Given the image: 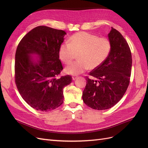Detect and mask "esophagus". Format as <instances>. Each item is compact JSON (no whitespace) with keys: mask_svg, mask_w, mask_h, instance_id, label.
Returning a JSON list of instances; mask_svg holds the SVG:
<instances>
[{"mask_svg":"<svg viewBox=\"0 0 148 148\" xmlns=\"http://www.w3.org/2000/svg\"><path fill=\"white\" fill-rule=\"evenodd\" d=\"M77 78H78V77H77V76H73V77H72V79L73 80H75Z\"/></svg>","mask_w":148,"mask_h":148,"instance_id":"esophagus-1","label":"esophagus"}]
</instances>
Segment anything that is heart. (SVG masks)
Listing matches in <instances>:
<instances>
[{"label":"heart","mask_w":148,"mask_h":148,"mask_svg":"<svg viewBox=\"0 0 148 148\" xmlns=\"http://www.w3.org/2000/svg\"><path fill=\"white\" fill-rule=\"evenodd\" d=\"M111 48L110 41L107 38L79 32L71 36L69 43L61 44L59 54L60 59L68 64L74 59L76 53H78V60L66 66L65 69L67 74L76 75L101 65L109 57Z\"/></svg>","instance_id":"b5f03b06"}]
</instances>
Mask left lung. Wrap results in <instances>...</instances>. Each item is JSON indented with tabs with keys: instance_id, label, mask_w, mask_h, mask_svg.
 <instances>
[{
	"instance_id": "obj_1",
	"label": "left lung",
	"mask_w": 148,
	"mask_h": 148,
	"mask_svg": "<svg viewBox=\"0 0 148 148\" xmlns=\"http://www.w3.org/2000/svg\"><path fill=\"white\" fill-rule=\"evenodd\" d=\"M111 51L101 65L86 77V85L83 92L84 102L91 108L105 110L111 108L122 98L130 83L132 57L126 40L112 27L108 34Z\"/></svg>"
}]
</instances>
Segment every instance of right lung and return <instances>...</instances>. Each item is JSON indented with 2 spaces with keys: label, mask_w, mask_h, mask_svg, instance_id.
I'll return each mask as SVG.
<instances>
[{
  "label": "right lung",
  "mask_w": 148,
  "mask_h": 148,
  "mask_svg": "<svg viewBox=\"0 0 148 148\" xmlns=\"http://www.w3.org/2000/svg\"><path fill=\"white\" fill-rule=\"evenodd\" d=\"M66 33L39 26L26 34L15 53V81L22 98L36 110L48 112L64 102V88L71 83L70 75L59 77L63 70L59 47ZM32 55L39 58L34 60Z\"/></svg>",
  "instance_id": "add662e5"
}]
</instances>
